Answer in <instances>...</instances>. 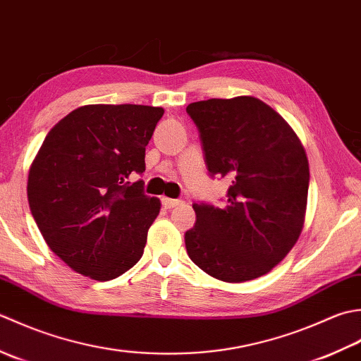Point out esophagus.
Masks as SVG:
<instances>
[{"instance_id":"esophagus-1","label":"esophagus","mask_w":361,"mask_h":361,"mask_svg":"<svg viewBox=\"0 0 361 361\" xmlns=\"http://www.w3.org/2000/svg\"><path fill=\"white\" fill-rule=\"evenodd\" d=\"M182 201L180 200H171V197H161V205L165 209H173L176 205H179Z\"/></svg>"}]
</instances>
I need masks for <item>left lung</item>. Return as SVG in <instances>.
<instances>
[{
  "label": "left lung",
  "instance_id": "left-lung-1",
  "mask_svg": "<svg viewBox=\"0 0 361 361\" xmlns=\"http://www.w3.org/2000/svg\"><path fill=\"white\" fill-rule=\"evenodd\" d=\"M212 178H227L223 205L193 204L187 254L209 276L238 283L269 273L291 251L307 209L308 160L298 135L254 97L191 102Z\"/></svg>",
  "mask_w": 361,
  "mask_h": 361
}]
</instances>
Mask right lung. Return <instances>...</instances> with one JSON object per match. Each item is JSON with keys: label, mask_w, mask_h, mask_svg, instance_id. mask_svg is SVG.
<instances>
[{"label": "right lung", "mask_w": 361, "mask_h": 361, "mask_svg": "<svg viewBox=\"0 0 361 361\" xmlns=\"http://www.w3.org/2000/svg\"><path fill=\"white\" fill-rule=\"evenodd\" d=\"M161 107L90 104L48 132L27 176L37 226L59 259L94 281H112L142 259L160 212L145 195V151Z\"/></svg>", "instance_id": "add662e5"}]
</instances>
